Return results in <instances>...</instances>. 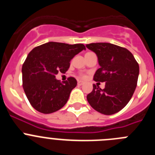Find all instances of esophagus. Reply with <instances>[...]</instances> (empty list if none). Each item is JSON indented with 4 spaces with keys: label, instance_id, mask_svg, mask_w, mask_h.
Wrapping results in <instances>:
<instances>
[{
    "label": "esophagus",
    "instance_id": "esophagus-1",
    "mask_svg": "<svg viewBox=\"0 0 155 155\" xmlns=\"http://www.w3.org/2000/svg\"><path fill=\"white\" fill-rule=\"evenodd\" d=\"M83 84H84V81H78V85H82Z\"/></svg>",
    "mask_w": 155,
    "mask_h": 155
}]
</instances>
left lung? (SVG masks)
Here are the masks:
<instances>
[{
  "mask_svg": "<svg viewBox=\"0 0 155 155\" xmlns=\"http://www.w3.org/2000/svg\"><path fill=\"white\" fill-rule=\"evenodd\" d=\"M86 47L97 55L100 68L95 81L105 82L104 89L93 84L87 95L88 103L98 113L113 115L124 109L132 98L139 76V64L126 48L108 42H96Z\"/></svg>",
  "mask_w": 155,
  "mask_h": 155,
  "instance_id": "obj_1",
  "label": "left lung"
}]
</instances>
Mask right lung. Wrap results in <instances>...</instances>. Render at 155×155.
<instances>
[{"label": "right lung", "instance_id": "obj_1", "mask_svg": "<svg viewBox=\"0 0 155 155\" xmlns=\"http://www.w3.org/2000/svg\"><path fill=\"white\" fill-rule=\"evenodd\" d=\"M84 50L83 44L49 42L28 53L21 68L22 85L35 110L49 114L64 107L77 81L71 77L61 82L56 75L59 72L65 73L70 68V61Z\"/></svg>", "mask_w": 155, "mask_h": 155}]
</instances>
